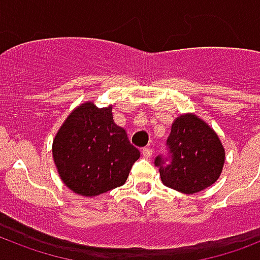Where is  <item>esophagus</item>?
<instances>
[{"mask_svg": "<svg viewBox=\"0 0 260 260\" xmlns=\"http://www.w3.org/2000/svg\"><path fill=\"white\" fill-rule=\"evenodd\" d=\"M142 154L146 159H151V156H152V154H154V151L151 150L150 147H147V148H143Z\"/></svg>", "mask_w": 260, "mask_h": 260, "instance_id": "1", "label": "esophagus"}]
</instances>
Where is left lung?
Listing matches in <instances>:
<instances>
[{
    "label": "left lung",
    "mask_w": 260,
    "mask_h": 260,
    "mask_svg": "<svg viewBox=\"0 0 260 260\" xmlns=\"http://www.w3.org/2000/svg\"><path fill=\"white\" fill-rule=\"evenodd\" d=\"M167 147L171 162L165 166L155 159L163 185L185 194L209 187L221 175L225 150L218 135L194 113L181 114L174 120Z\"/></svg>",
    "instance_id": "8db88e82"
}]
</instances>
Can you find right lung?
Here are the masks:
<instances>
[{
    "instance_id": "add662e5",
    "label": "right lung",
    "mask_w": 260,
    "mask_h": 260,
    "mask_svg": "<svg viewBox=\"0 0 260 260\" xmlns=\"http://www.w3.org/2000/svg\"><path fill=\"white\" fill-rule=\"evenodd\" d=\"M52 158L63 183L95 197L125 183L140 152L113 120L112 105L83 102L71 112L52 142Z\"/></svg>"
}]
</instances>
